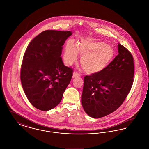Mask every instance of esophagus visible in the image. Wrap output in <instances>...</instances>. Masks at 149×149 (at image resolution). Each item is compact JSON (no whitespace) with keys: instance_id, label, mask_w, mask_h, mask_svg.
<instances>
[{"instance_id":"1","label":"esophagus","mask_w":149,"mask_h":149,"mask_svg":"<svg viewBox=\"0 0 149 149\" xmlns=\"http://www.w3.org/2000/svg\"><path fill=\"white\" fill-rule=\"evenodd\" d=\"M80 75V74L79 72L75 71V72H74L73 73L72 77H73V78H75V77H79Z\"/></svg>"}]
</instances>
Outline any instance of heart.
<instances>
[{"label":"heart","mask_w":149,"mask_h":149,"mask_svg":"<svg viewBox=\"0 0 149 149\" xmlns=\"http://www.w3.org/2000/svg\"><path fill=\"white\" fill-rule=\"evenodd\" d=\"M78 52L82 55L80 63L85 72L96 74L103 71L111 63L114 51L107 43L94 41L89 39L82 40L76 46L68 43L65 51L64 60L68 65H71L77 59Z\"/></svg>","instance_id":"1"}]
</instances>
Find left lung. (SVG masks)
Listing matches in <instances>:
<instances>
[{"label": "left lung", "instance_id": "left-lung-1", "mask_svg": "<svg viewBox=\"0 0 149 149\" xmlns=\"http://www.w3.org/2000/svg\"><path fill=\"white\" fill-rule=\"evenodd\" d=\"M118 49V54L105 69L84 78L82 106L93 118L104 117L117 109L133 84L134 57L120 43Z\"/></svg>", "mask_w": 149, "mask_h": 149}]
</instances>
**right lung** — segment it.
<instances>
[{"label": "right lung", "mask_w": 149, "mask_h": 149, "mask_svg": "<svg viewBox=\"0 0 149 149\" xmlns=\"http://www.w3.org/2000/svg\"><path fill=\"white\" fill-rule=\"evenodd\" d=\"M71 31L46 30L29 43L23 55L21 81L29 102L46 111L56 107L70 82L73 69L64 65L63 46Z\"/></svg>", "instance_id": "right-lung-1"}]
</instances>
